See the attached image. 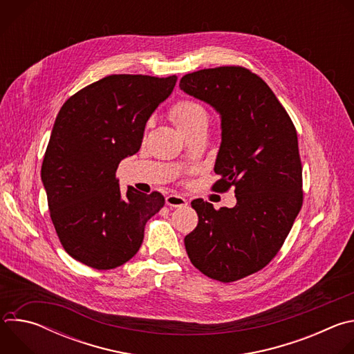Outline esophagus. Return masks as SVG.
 Returning <instances> with one entry per match:
<instances>
[{
  "label": "esophagus",
  "mask_w": 354,
  "mask_h": 354,
  "mask_svg": "<svg viewBox=\"0 0 354 354\" xmlns=\"http://www.w3.org/2000/svg\"><path fill=\"white\" fill-rule=\"evenodd\" d=\"M165 201H167V206L169 207H182L187 205V200L180 194H168Z\"/></svg>",
  "instance_id": "34e87169"
}]
</instances>
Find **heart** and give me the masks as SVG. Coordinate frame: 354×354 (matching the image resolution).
Wrapping results in <instances>:
<instances>
[{"label":"heart","mask_w":354,"mask_h":354,"mask_svg":"<svg viewBox=\"0 0 354 354\" xmlns=\"http://www.w3.org/2000/svg\"><path fill=\"white\" fill-rule=\"evenodd\" d=\"M169 119L182 134L187 136L197 127L207 124V111L196 100L182 99L169 109Z\"/></svg>","instance_id":"1"}]
</instances>
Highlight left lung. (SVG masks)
Returning a JSON list of instances; mask_svg holds the SVG:
<instances>
[{"label": "left lung", "instance_id": "obj_1", "mask_svg": "<svg viewBox=\"0 0 354 354\" xmlns=\"http://www.w3.org/2000/svg\"><path fill=\"white\" fill-rule=\"evenodd\" d=\"M187 95L221 116L216 192L235 187L236 205L216 210L192 201L197 227L185 236L193 266L231 283L263 269L280 250L302 206V167L295 127L269 85L239 66L182 77Z\"/></svg>", "mask_w": 354, "mask_h": 354}]
</instances>
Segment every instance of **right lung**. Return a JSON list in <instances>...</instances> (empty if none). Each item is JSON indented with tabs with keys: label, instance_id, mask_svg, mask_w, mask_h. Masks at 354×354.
I'll list each match as a JSON object with an SVG mask.
<instances>
[{
	"label": "right lung",
	"instance_id": "obj_1",
	"mask_svg": "<svg viewBox=\"0 0 354 354\" xmlns=\"http://www.w3.org/2000/svg\"><path fill=\"white\" fill-rule=\"evenodd\" d=\"M176 80L113 74L62 106L41 182L57 236L75 261L97 270L122 266L138 252L147 221L164 207L160 192L145 194L129 186L122 194L116 171L140 149L147 120Z\"/></svg>",
	"mask_w": 354,
	"mask_h": 354
}]
</instances>
